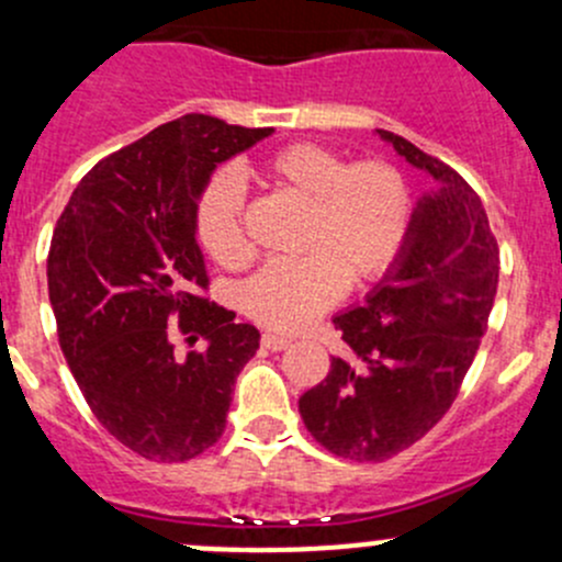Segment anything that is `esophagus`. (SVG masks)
<instances>
[{"mask_svg": "<svg viewBox=\"0 0 562 562\" xmlns=\"http://www.w3.org/2000/svg\"><path fill=\"white\" fill-rule=\"evenodd\" d=\"M260 342H263V348H269V350H285V348H291L293 339L291 337H282V334L266 331Z\"/></svg>", "mask_w": 562, "mask_h": 562, "instance_id": "obj_1", "label": "esophagus"}]
</instances>
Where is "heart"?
Wrapping results in <instances>:
<instances>
[{"label":"heart","instance_id":"b5f03b06","mask_svg":"<svg viewBox=\"0 0 562 562\" xmlns=\"http://www.w3.org/2000/svg\"><path fill=\"white\" fill-rule=\"evenodd\" d=\"M266 179L307 203L302 258L266 263L241 291L260 326L296 331L342 299L345 288L383 280L413 228L407 176L381 157L348 162L339 151L296 140L266 155ZM203 249L225 269H245L255 249L245 231V192L234 173L209 181L195 209Z\"/></svg>","mask_w":562,"mask_h":562}]
</instances>
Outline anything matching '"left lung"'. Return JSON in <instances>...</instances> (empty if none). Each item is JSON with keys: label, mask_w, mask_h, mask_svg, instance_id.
I'll return each mask as SVG.
<instances>
[{"label": "left lung", "mask_w": 562, "mask_h": 562, "mask_svg": "<svg viewBox=\"0 0 562 562\" xmlns=\"http://www.w3.org/2000/svg\"><path fill=\"white\" fill-rule=\"evenodd\" d=\"M378 133L440 190L418 203L386 280L361 307L334 317L350 359H331L326 381L299 400L317 443L353 462H386L449 413L479 353L501 274L479 192L402 135Z\"/></svg>", "instance_id": "1"}]
</instances>
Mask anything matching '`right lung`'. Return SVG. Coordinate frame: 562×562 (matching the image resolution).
<instances>
[{
	"label": "right lung",
	"mask_w": 562,
	"mask_h": 562,
	"mask_svg": "<svg viewBox=\"0 0 562 562\" xmlns=\"http://www.w3.org/2000/svg\"><path fill=\"white\" fill-rule=\"evenodd\" d=\"M271 135L206 113L160 124L72 190L48 249L61 353L108 432L151 462H187L225 432L258 328L209 302L195 209L217 162ZM204 348L179 355L175 334Z\"/></svg>",
	"instance_id": "add662e5"
}]
</instances>
